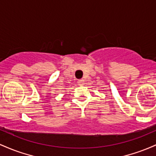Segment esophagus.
I'll return each instance as SVG.
<instances>
[{
    "label": "esophagus",
    "mask_w": 156,
    "mask_h": 156,
    "mask_svg": "<svg viewBox=\"0 0 156 156\" xmlns=\"http://www.w3.org/2000/svg\"><path fill=\"white\" fill-rule=\"evenodd\" d=\"M84 82H85V81H84V80H79L77 81V83L80 85H83V84H84Z\"/></svg>",
    "instance_id": "1"
}]
</instances>
